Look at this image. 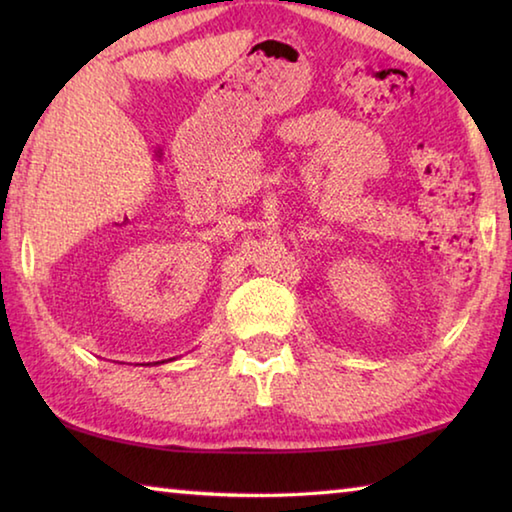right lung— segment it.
Listing matches in <instances>:
<instances>
[{
    "label": "right lung",
    "mask_w": 512,
    "mask_h": 512,
    "mask_svg": "<svg viewBox=\"0 0 512 512\" xmlns=\"http://www.w3.org/2000/svg\"><path fill=\"white\" fill-rule=\"evenodd\" d=\"M162 363H164V361H162Z\"/></svg>",
    "instance_id": "add662e5"
}]
</instances>
